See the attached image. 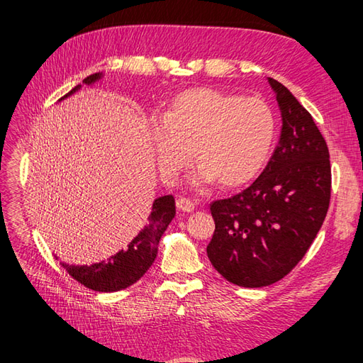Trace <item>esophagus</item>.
<instances>
[{"label":"esophagus","instance_id":"34e87169","mask_svg":"<svg viewBox=\"0 0 363 363\" xmlns=\"http://www.w3.org/2000/svg\"><path fill=\"white\" fill-rule=\"evenodd\" d=\"M176 207L181 212H191L195 209V204H194V201H191V199H189L186 196H179L176 199Z\"/></svg>","mask_w":363,"mask_h":363}]
</instances>
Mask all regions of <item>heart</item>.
I'll return each instance as SVG.
<instances>
[{
	"label": "heart",
	"instance_id": "b5f03b06",
	"mask_svg": "<svg viewBox=\"0 0 363 363\" xmlns=\"http://www.w3.org/2000/svg\"><path fill=\"white\" fill-rule=\"evenodd\" d=\"M277 121L260 98L209 87L184 90L168 104L162 120L150 125L162 181L174 184L196 157L195 184L220 182L226 189L256 179L272 156Z\"/></svg>",
	"mask_w": 363,
	"mask_h": 363
}]
</instances>
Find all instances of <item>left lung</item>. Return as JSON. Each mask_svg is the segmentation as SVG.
Instances as JSON below:
<instances>
[{"label":"left lung","instance_id":"left-lung-1","mask_svg":"<svg viewBox=\"0 0 363 363\" xmlns=\"http://www.w3.org/2000/svg\"><path fill=\"white\" fill-rule=\"evenodd\" d=\"M268 82L282 115L279 143L248 189L211 204L215 233L207 256L225 279L248 289L272 285L298 265L330 201L326 140L291 91Z\"/></svg>","mask_w":363,"mask_h":363}]
</instances>
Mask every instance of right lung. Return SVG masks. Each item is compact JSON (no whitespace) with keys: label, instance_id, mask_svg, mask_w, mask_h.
Wrapping results in <instances>:
<instances>
[{"label":"right lung","instance_id":"right-lung-1","mask_svg":"<svg viewBox=\"0 0 363 363\" xmlns=\"http://www.w3.org/2000/svg\"><path fill=\"white\" fill-rule=\"evenodd\" d=\"M101 73L87 76L82 82L91 84L101 79ZM81 86H76L60 99L73 95ZM176 206L172 195L160 196L154 199L152 211L146 225L135 238H133L126 250H121L113 254L107 260L94 265H68L62 264L73 279L86 285L87 289L95 291H118L128 289L129 285L135 284L140 277L148 272L154 259L157 256V246L162 234L165 233L169 223L174 218Z\"/></svg>","mask_w":363,"mask_h":363}]
</instances>
